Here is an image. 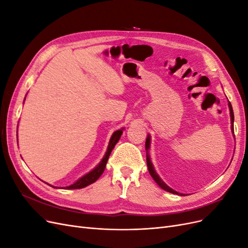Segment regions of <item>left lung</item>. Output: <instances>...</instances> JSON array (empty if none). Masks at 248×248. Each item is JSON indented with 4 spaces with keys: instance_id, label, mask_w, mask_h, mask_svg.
Here are the masks:
<instances>
[{
    "instance_id": "8db88e82",
    "label": "left lung",
    "mask_w": 248,
    "mask_h": 248,
    "mask_svg": "<svg viewBox=\"0 0 248 248\" xmlns=\"http://www.w3.org/2000/svg\"><path fill=\"white\" fill-rule=\"evenodd\" d=\"M229 108H230V111H231V122H232V130L234 131V126H232V124H234V112H232V104L231 102H229ZM150 148V136H148L147 140H146V150L148 151ZM147 166H148V170H149V172L150 175H151V177L154 179V181L157 183V185H158L160 188H162L163 190H166L168 192H170V193H176V194H180L179 192L175 191L174 189H171L170 187H169L166 183H164L162 180L159 178V176L156 174V171L153 168V164L151 162V160H150V157L147 153Z\"/></svg>"
}]
</instances>
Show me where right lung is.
<instances>
[{
	"label": "right lung",
	"instance_id": "right-lung-1",
	"mask_svg": "<svg viewBox=\"0 0 248 248\" xmlns=\"http://www.w3.org/2000/svg\"><path fill=\"white\" fill-rule=\"evenodd\" d=\"M122 133H123V129H120V130L115 131L114 134H112L111 138H110V140H109L108 147V151H107L106 155H104V157H103L102 160L100 161L98 166H97L93 170L90 171L89 174L85 175L84 177H81L79 180H78L76 183L70 185V186H67V187H65V188L66 189H79V188H84V187L94 183L96 180L102 175V172L104 171V169H106V166H107V162L108 160V157L111 153V150L114 149V147L116 146L118 140H120V138H121ZM49 186H51V185H49ZM51 187H54V186H51ZM55 188H57V187H55Z\"/></svg>",
	"mask_w": 248,
	"mask_h": 248
}]
</instances>
